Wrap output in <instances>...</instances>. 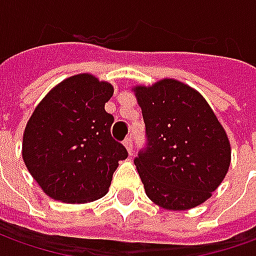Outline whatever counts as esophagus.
<instances>
[{"instance_id":"esophagus-1","label":"esophagus","mask_w":256,"mask_h":256,"mask_svg":"<svg viewBox=\"0 0 256 256\" xmlns=\"http://www.w3.org/2000/svg\"><path fill=\"white\" fill-rule=\"evenodd\" d=\"M124 145H125V148H126L128 152H132V138L131 136H128V138L124 140Z\"/></svg>"}]
</instances>
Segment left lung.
<instances>
[{
  "label": "left lung",
  "instance_id": "1",
  "mask_svg": "<svg viewBox=\"0 0 256 256\" xmlns=\"http://www.w3.org/2000/svg\"><path fill=\"white\" fill-rule=\"evenodd\" d=\"M146 146L134 160L148 198L170 211L211 198L231 164L225 130L201 94L176 80L135 86Z\"/></svg>",
  "mask_w": 256,
  "mask_h": 256
}]
</instances>
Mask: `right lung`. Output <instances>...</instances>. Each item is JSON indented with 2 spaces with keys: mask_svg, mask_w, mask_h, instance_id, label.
<instances>
[{
  "mask_svg": "<svg viewBox=\"0 0 256 256\" xmlns=\"http://www.w3.org/2000/svg\"><path fill=\"white\" fill-rule=\"evenodd\" d=\"M112 85L91 74L64 80L44 96L26 124L22 158L52 200L84 204L108 192L118 161L128 156L111 135L105 111Z\"/></svg>",
  "mask_w": 256,
  "mask_h": 256,
  "instance_id": "right-lung-1",
  "label": "right lung"
}]
</instances>
